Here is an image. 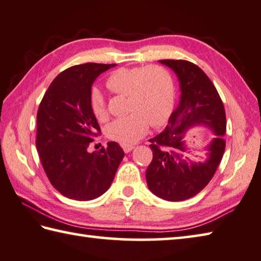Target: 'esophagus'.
<instances>
[{"label": "esophagus", "mask_w": 261, "mask_h": 261, "mask_svg": "<svg viewBox=\"0 0 261 261\" xmlns=\"http://www.w3.org/2000/svg\"><path fill=\"white\" fill-rule=\"evenodd\" d=\"M122 148L125 151V153H129V151L134 149V146H122Z\"/></svg>", "instance_id": "34e87169"}]
</instances>
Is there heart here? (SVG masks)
<instances>
[{"label": "heart", "mask_w": 261, "mask_h": 261, "mask_svg": "<svg viewBox=\"0 0 261 261\" xmlns=\"http://www.w3.org/2000/svg\"><path fill=\"white\" fill-rule=\"evenodd\" d=\"M107 88L118 94H126L127 116L116 118L106 127V135L122 146L137 143L146 135L149 123L159 126L168 120L174 102L173 79L167 68L160 65L146 67H121L110 74ZM90 106L98 120H105V99L98 89L90 93Z\"/></svg>", "instance_id": "obj_1"}]
</instances>
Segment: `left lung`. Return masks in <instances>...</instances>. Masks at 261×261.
<instances>
[{
  "label": "left lung",
  "instance_id": "1",
  "mask_svg": "<svg viewBox=\"0 0 261 261\" xmlns=\"http://www.w3.org/2000/svg\"><path fill=\"white\" fill-rule=\"evenodd\" d=\"M160 63L177 74L181 96L163 132L149 139L153 160L146 170V180L156 196L178 202L195 196L215 176L226 147L222 137L226 114L216 87L198 66L181 59ZM195 125L209 127L216 135L207 147L208 159L202 163L183 160L187 151L183 137Z\"/></svg>",
  "mask_w": 261,
  "mask_h": 261
}]
</instances>
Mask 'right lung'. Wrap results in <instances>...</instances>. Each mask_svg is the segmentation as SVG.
Masks as SVG:
<instances>
[{
	"mask_svg": "<svg viewBox=\"0 0 261 261\" xmlns=\"http://www.w3.org/2000/svg\"><path fill=\"white\" fill-rule=\"evenodd\" d=\"M114 66L87 63L65 69L52 81L37 111L36 148L42 167L52 186L72 200L102 195L124 156L115 141L99 151H88L100 135L90 106L92 83Z\"/></svg>",
	"mask_w": 261,
	"mask_h": 261,
	"instance_id": "1",
	"label": "right lung"
}]
</instances>
